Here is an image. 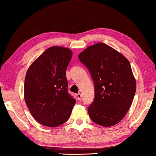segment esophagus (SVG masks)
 Masks as SVG:
<instances>
[{"mask_svg":"<svg viewBox=\"0 0 156 156\" xmlns=\"http://www.w3.org/2000/svg\"><path fill=\"white\" fill-rule=\"evenodd\" d=\"M77 99H78V100H81L82 95L81 94V93H78V94H77Z\"/></svg>","mask_w":156,"mask_h":156,"instance_id":"1","label":"esophagus"}]
</instances>
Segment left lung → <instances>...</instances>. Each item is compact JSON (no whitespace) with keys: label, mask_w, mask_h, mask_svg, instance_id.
<instances>
[{"label":"left lung","mask_w":156,"mask_h":156,"mask_svg":"<svg viewBox=\"0 0 156 156\" xmlns=\"http://www.w3.org/2000/svg\"><path fill=\"white\" fill-rule=\"evenodd\" d=\"M94 85L89 115L94 122L109 127L119 123L131 107L136 84L128 60L111 47L98 43L79 54Z\"/></svg>","instance_id":"left-lung-1"}]
</instances>
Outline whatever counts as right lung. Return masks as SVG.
Segmentation results:
<instances>
[{
  "instance_id": "1",
  "label": "right lung",
  "mask_w": 156,
  "mask_h": 156,
  "mask_svg": "<svg viewBox=\"0 0 156 156\" xmlns=\"http://www.w3.org/2000/svg\"><path fill=\"white\" fill-rule=\"evenodd\" d=\"M70 49L49 48L28 69L24 99L40 124L57 127L69 119L76 100L68 93L66 69L72 57Z\"/></svg>"
}]
</instances>
